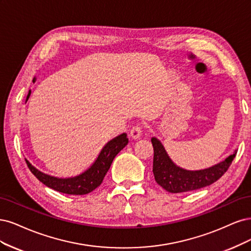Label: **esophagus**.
<instances>
[{"label": "esophagus", "instance_id": "esophagus-1", "mask_svg": "<svg viewBox=\"0 0 251 251\" xmlns=\"http://www.w3.org/2000/svg\"><path fill=\"white\" fill-rule=\"evenodd\" d=\"M142 135V128L140 126H134L130 130V137L132 140L140 139Z\"/></svg>", "mask_w": 251, "mask_h": 251}]
</instances>
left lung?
I'll list each match as a JSON object with an SVG mask.
<instances>
[{
    "label": "left lung",
    "instance_id": "obj_1",
    "mask_svg": "<svg viewBox=\"0 0 251 251\" xmlns=\"http://www.w3.org/2000/svg\"><path fill=\"white\" fill-rule=\"evenodd\" d=\"M151 143L154 150L152 171L155 181L170 193L190 192L211 185L227 171L238 151L236 149L232 154L212 167L187 170L177 166L170 158L164 145L155 136L152 137Z\"/></svg>",
    "mask_w": 251,
    "mask_h": 251
}]
</instances>
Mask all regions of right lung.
Listing matches in <instances>:
<instances>
[{"label":"right lung","mask_w":251,"mask_h":251,"mask_svg":"<svg viewBox=\"0 0 251 251\" xmlns=\"http://www.w3.org/2000/svg\"><path fill=\"white\" fill-rule=\"evenodd\" d=\"M128 144L127 134L122 133L107 142L99 152L90 168L79 175L72 177H57L39 171L37 168L32 166L29 160L26 163L30 171L36 178L43 182L48 188L69 195H84L91 193L102 183L105 175L109 170L112 160L118 153Z\"/></svg>","instance_id":"right-lung-1"}]
</instances>
